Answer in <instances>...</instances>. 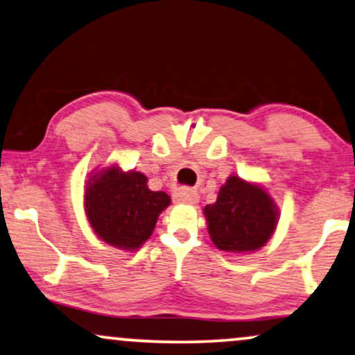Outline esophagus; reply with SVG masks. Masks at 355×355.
<instances>
[{"instance_id": "obj_1", "label": "esophagus", "mask_w": 355, "mask_h": 355, "mask_svg": "<svg viewBox=\"0 0 355 355\" xmlns=\"http://www.w3.org/2000/svg\"><path fill=\"white\" fill-rule=\"evenodd\" d=\"M174 200L179 204H198L199 202V194L196 191L189 189V187H181L174 192Z\"/></svg>"}]
</instances>
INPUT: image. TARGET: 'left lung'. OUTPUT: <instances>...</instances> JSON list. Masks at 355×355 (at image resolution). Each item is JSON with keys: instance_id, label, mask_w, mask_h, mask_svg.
Instances as JSON below:
<instances>
[{"instance_id": "left-lung-1", "label": "left lung", "mask_w": 355, "mask_h": 355, "mask_svg": "<svg viewBox=\"0 0 355 355\" xmlns=\"http://www.w3.org/2000/svg\"><path fill=\"white\" fill-rule=\"evenodd\" d=\"M202 211L212 243L218 250L237 255L263 247L279 220V209L268 189L235 174L227 178L216 202Z\"/></svg>"}]
</instances>
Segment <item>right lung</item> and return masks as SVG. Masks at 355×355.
<instances>
[{"label": "right lung", "mask_w": 355, "mask_h": 355, "mask_svg": "<svg viewBox=\"0 0 355 355\" xmlns=\"http://www.w3.org/2000/svg\"><path fill=\"white\" fill-rule=\"evenodd\" d=\"M87 178L84 211L95 235L125 252L141 248L171 204L169 196L151 191L143 173L123 171L118 163L94 169Z\"/></svg>", "instance_id": "1"}]
</instances>
